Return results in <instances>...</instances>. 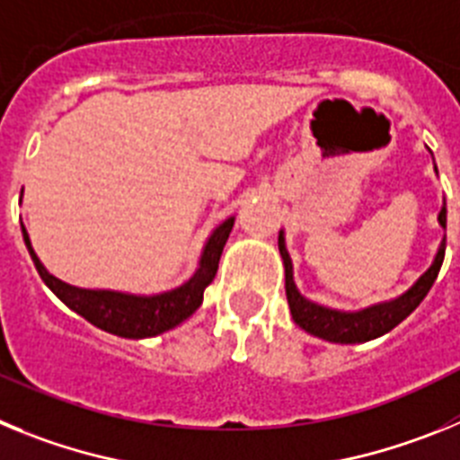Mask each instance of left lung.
I'll return each mask as SVG.
<instances>
[{
	"label": "left lung",
	"instance_id": "1",
	"mask_svg": "<svg viewBox=\"0 0 460 460\" xmlns=\"http://www.w3.org/2000/svg\"><path fill=\"white\" fill-rule=\"evenodd\" d=\"M440 226L447 227V209L442 207L440 211ZM445 246L447 239H442L440 251L436 255V262L430 265V270L421 276L412 288H410L405 295H401L398 299L387 304H377V306L364 308L359 313H341L332 311V308L318 306V304L304 299L295 288V280H292V262L290 255L286 251V242H283V234H279V251L280 258H283V265H286V295L288 304H290L292 318L304 332L318 336V339L332 341V343H364V341L377 339V336L392 332L396 324L403 323L414 308L424 302V296L429 295V290L436 283L438 274H440L442 260H445Z\"/></svg>",
	"mask_w": 460,
	"mask_h": 460
}]
</instances>
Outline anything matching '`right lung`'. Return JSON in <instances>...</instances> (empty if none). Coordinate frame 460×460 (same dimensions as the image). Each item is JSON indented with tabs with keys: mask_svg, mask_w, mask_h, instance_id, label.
<instances>
[{
	"mask_svg": "<svg viewBox=\"0 0 460 460\" xmlns=\"http://www.w3.org/2000/svg\"><path fill=\"white\" fill-rule=\"evenodd\" d=\"M233 226L234 218L230 217L214 230V234L207 242L205 251H202L200 267H198V271H195L189 283L154 296H133L110 290H83V288H73L68 283H62L59 279L48 274L46 267L40 265V260L36 258L34 249H31L24 226L22 237L43 283L71 311L83 315L93 327L103 329V332H110V334L115 336H121V339H147V336L164 334L168 329L177 327V324L184 323L186 318H190L200 308L202 292H205V288L217 276L218 260H221L223 246H226L227 237H230Z\"/></svg>",
	"mask_w": 460,
	"mask_h": 460,
	"instance_id": "add662e5",
	"label": "right lung"
}]
</instances>
